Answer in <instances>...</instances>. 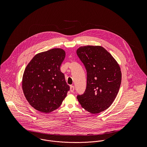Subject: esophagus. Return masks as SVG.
I'll return each mask as SVG.
<instances>
[{"label": "esophagus", "mask_w": 147, "mask_h": 147, "mask_svg": "<svg viewBox=\"0 0 147 147\" xmlns=\"http://www.w3.org/2000/svg\"><path fill=\"white\" fill-rule=\"evenodd\" d=\"M74 89H75V87L74 85H71L70 86V91L71 92L73 93L74 92Z\"/></svg>", "instance_id": "esophagus-1"}]
</instances>
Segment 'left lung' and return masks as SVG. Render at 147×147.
I'll return each instance as SVG.
<instances>
[{
  "label": "left lung",
  "instance_id": "1",
  "mask_svg": "<svg viewBox=\"0 0 147 147\" xmlns=\"http://www.w3.org/2000/svg\"><path fill=\"white\" fill-rule=\"evenodd\" d=\"M76 53L84 64L87 75L85 90L77 98L88 111L99 113L109 107L117 97L122 80L120 67L101 46H82Z\"/></svg>",
  "mask_w": 147,
  "mask_h": 147
}]
</instances>
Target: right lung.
<instances>
[{
	"label": "right lung",
	"mask_w": 147,
	"mask_h": 147,
	"mask_svg": "<svg viewBox=\"0 0 147 147\" xmlns=\"http://www.w3.org/2000/svg\"><path fill=\"white\" fill-rule=\"evenodd\" d=\"M62 49H53L36 55L27 65L22 88L33 107L48 113L58 109L69 90L60 67L65 58Z\"/></svg>",
	"instance_id": "obj_1"
}]
</instances>
